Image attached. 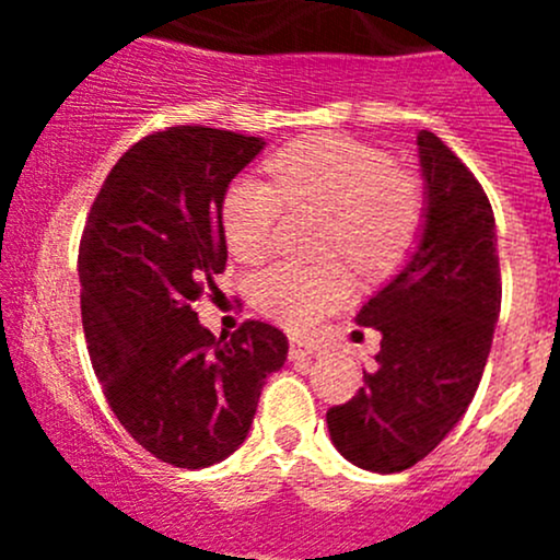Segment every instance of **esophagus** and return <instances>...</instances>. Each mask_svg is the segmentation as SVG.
<instances>
[{
  "label": "esophagus",
  "mask_w": 560,
  "mask_h": 560,
  "mask_svg": "<svg viewBox=\"0 0 560 560\" xmlns=\"http://www.w3.org/2000/svg\"><path fill=\"white\" fill-rule=\"evenodd\" d=\"M316 352H319V349H316V343L308 341V338H301V336L290 338V360H308Z\"/></svg>",
  "instance_id": "34e87169"
}]
</instances>
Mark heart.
Instances as JSON below:
<instances>
[{
    "instance_id": "heart-1",
    "label": "heart",
    "mask_w": 560,
    "mask_h": 560,
    "mask_svg": "<svg viewBox=\"0 0 560 560\" xmlns=\"http://www.w3.org/2000/svg\"><path fill=\"white\" fill-rule=\"evenodd\" d=\"M270 184L238 178L222 202L224 238L241 262H257L276 244V228L292 208L330 211L327 252L343 254L365 279H385L417 244L422 186L387 151L347 135H312L268 160ZM349 298L343 265L306 268L279 262L254 281V301L270 319L306 330Z\"/></svg>"
}]
</instances>
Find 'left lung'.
Masks as SVG:
<instances>
[{"mask_svg":"<svg viewBox=\"0 0 560 560\" xmlns=\"http://www.w3.org/2000/svg\"><path fill=\"white\" fill-rule=\"evenodd\" d=\"M425 178L420 244L358 314L382 332L352 400L327 411L336 450L365 471L395 474L439 447L466 415L501 312L495 219L474 173L436 138L417 135Z\"/></svg>","mask_w":560,"mask_h":560,"instance_id":"8db88e82","label":"left lung"}]
</instances>
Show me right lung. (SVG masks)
<instances>
[{
    "label": "right lung",
    "instance_id": "add662e5",
    "mask_svg": "<svg viewBox=\"0 0 560 560\" xmlns=\"http://www.w3.org/2000/svg\"><path fill=\"white\" fill-rule=\"evenodd\" d=\"M262 145L202 124L145 135L107 173L78 248L83 332L107 404L140 447L178 468L244 444L290 349L268 322L217 338L195 312L228 265L230 180Z\"/></svg>",
    "mask_w": 560,
    "mask_h": 560
}]
</instances>
